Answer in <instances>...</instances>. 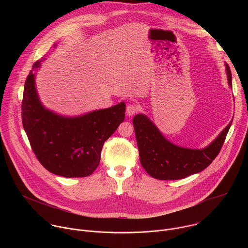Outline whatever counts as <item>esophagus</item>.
Segmentation results:
<instances>
[{"label": "esophagus", "instance_id": "obj_1", "mask_svg": "<svg viewBox=\"0 0 248 248\" xmlns=\"http://www.w3.org/2000/svg\"><path fill=\"white\" fill-rule=\"evenodd\" d=\"M137 107L135 105H132V104H129L127 107H126V111H125V113H126V115L128 116V117H131V116H133L136 112H137Z\"/></svg>", "mask_w": 248, "mask_h": 248}]
</instances>
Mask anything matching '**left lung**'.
Masks as SVG:
<instances>
[{"mask_svg":"<svg viewBox=\"0 0 248 248\" xmlns=\"http://www.w3.org/2000/svg\"><path fill=\"white\" fill-rule=\"evenodd\" d=\"M226 72L232 87V73L228 63ZM132 124L140 163L152 178L161 181L182 180L206 169L218 156L232 125L231 122L207 147L189 149L170 142L145 115H136Z\"/></svg>","mask_w":248,"mask_h":248,"instance_id":"8db88e82","label":"left lung"}]
</instances>
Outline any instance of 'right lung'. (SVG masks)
<instances>
[{"instance_id":"right-lung-1","label":"right lung","mask_w":248,"mask_h":248,"mask_svg":"<svg viewBox=\"0 0 248 248\" xmlns=\"http://www.w3.org/2000/svg\"><path fill=\"white\" fill-rule=\"evenodd\" d=\"M56 47V45H54ZM35 62L25 80L21 105L23 128L41 165L64 178H84L98 167L104 142L124 120L125 104L78 117L58 115L42 105L36 87Z\"/></svg>"}]
</instances>
